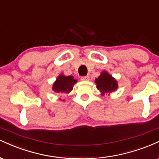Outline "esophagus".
<instances>
[{
    "label": "esophagus",
    "mask_w": 159,
    "mask_h": 159,
    "mask_svg": "<svg viewBox=\"0 0 159 159\" xmlns=\"http://www.w3.org/2000/svg\"><path fill=\"white\" fill-rule=\"evenodd\" d=\"M90 77L89 75H87V76H84V77L81 78V80L82 81H89L90 80Z\"/></svg>",
    "instance_id": "esophagus-1"
}]
</instances>
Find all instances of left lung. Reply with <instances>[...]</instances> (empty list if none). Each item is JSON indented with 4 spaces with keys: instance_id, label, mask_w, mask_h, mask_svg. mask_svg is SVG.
<instances>
[{
    "instance_id": "1",
    "label": "left lung",
    "mask_w": 159,
    "mask_h": 159,
    "mask_svg": "<svg viewBox=\"0 0 159 159\" xmlns=\"http://www.w3.org/2000/svg\"><path fill=\"white\" fill-rule=\"evenodd\" d=\"M96 88L101 93V96L114 92L118 88L117 81L106 71L101 72L100 75L95 79Z\"/></svg>"
}]
</instances>
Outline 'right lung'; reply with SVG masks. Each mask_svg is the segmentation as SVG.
<instances>
[{"label": "right lung", "instance_id": "add662e5", "mask_svg": "<svg viewBox=\"0 0 159 159\" xmlns=\"http://www.w3.org/2000/svg\"><path fill=\"white\" fill-rule=\"evenodd\" d=\"M77 80L74 79L73 76H66L61 73L53 84L52 90L57 93H69L72 90L74 84L77 83Z\"/></svg>", "mask_w": 159, "mask_h": 159}]
</instances>
